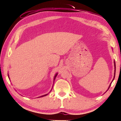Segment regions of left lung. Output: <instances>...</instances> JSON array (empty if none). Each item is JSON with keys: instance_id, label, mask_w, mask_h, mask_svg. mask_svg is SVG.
Here are the masks:
<instances>
[{"instance_id": "8db88e82", "label": "left lung", "mask_w": 121, "mask_h": 121, "mask_svg": "<svg viewBox=\"0 0 121 121\" xmlns=\"http://www.w3.org/2000/svg\"><path fill=\"white\" fill-rule=\"evenodd\" d=\"M114 66H115V73H114V78H113V79H112V82L113 81V80L114 79V78H115V71H116V65H115V61H114ZM111 84H112V83H110V85H109V88H108V89H109V87H110V85H111Z\"/></svg>"}]
</instances>
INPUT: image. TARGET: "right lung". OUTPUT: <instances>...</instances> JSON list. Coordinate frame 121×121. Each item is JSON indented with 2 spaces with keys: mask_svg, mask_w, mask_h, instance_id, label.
Listing matches in <instances>:
<instances>
[{
  "mask_svg": "<svg viewBox=\"0 0 121 121\" xmlns=\"http://www.w3.org/2000/svg\"><path fill=\"white\" fill-rule=\"evenodd\" d=\"M56 75H57V73H56V76H55V77H54V79H55V78H56ZM48 95V94H47V95H42V96H41L40 97H44V96H45V95Z\"/></svg>",
  "mask_w": 121,
  "mask_h": 121,
  "instance_id": "obj_1",
  "label": "right lung"
}]
</instances>
